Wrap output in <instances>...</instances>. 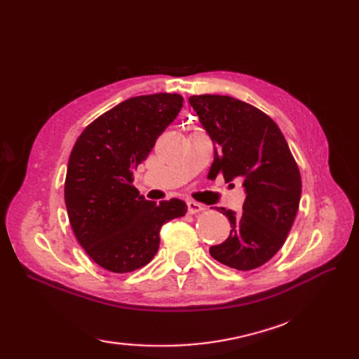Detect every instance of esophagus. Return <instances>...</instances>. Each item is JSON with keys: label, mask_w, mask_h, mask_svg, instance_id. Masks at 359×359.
<instances>
[{"label": "esophagus", "mask_w": 359, "mask_h": 359, "mask_svg": "<svg viewBox=\"0 0 359 359\" xmlns=\"http://www.w3.org/2000/svg\"><path fill=\"white\" fill-rule=\"evenodd\" d=\"M203 210H205L203 205H201L198 202H193V201L187 202V211H189V214H198V212H201Z\"/></svg>", "instance_id": "esophagus-1"}]
</instances>
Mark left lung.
Instances as JSON below:
<instances>
[{
    "label": "left lung",
    "mask_w": 359,
    "mask_h": 359,
    "mask_svg": "<svg viewBox=\"0 0 359 359\" xmlns=\"http://www.w3.org/2000/svg\"><path fill=\"white\" fill-rule=\"evenodd\" d=\"M202 127L214 144L211 173L243 181V212L220 208L231 222L227 240L210 248L220 264L255 269L273 257L295 220L301 175L278 126L266 114L229 95H191ZM219 210V208H217Z\"/></svg>",
    "instance_id": "8db88e82"
}]
</instances>
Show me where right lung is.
<instances>
[{
    "label": "right lung",
    "mask_w": 359,
    "mask_h": 359,
    "mask_svg": "<svg viewBox=\"0 0 359 359\" xmlns=\"http://www.w3.org/2000/svg\"><path fill=\"white\" fill-rule=\"evenodd\" d=\"M180 94L132 97L104 112L76 140L64 199L76 240L97 265L132 273L153 259L161 226L186 215L180 199L147 201L132 186L133 169L182 107Z\"/></svg>",
    "instance_id": "add662e5"
}]
</instances>
